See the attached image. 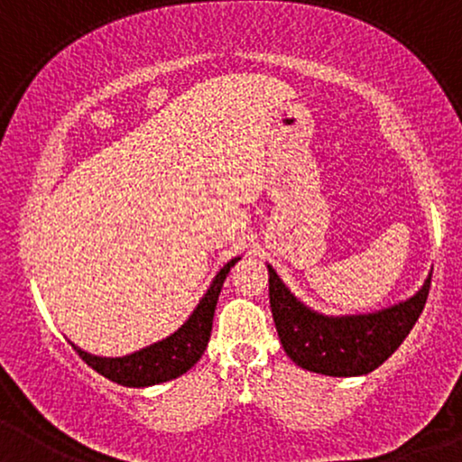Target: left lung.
I'll list each match as a JSON object with an SVG mask.
<instances>
[{
	"mask_svg": "<svg viewBox=\"0 0 462 462\" xmlns=\"http://www.w3.org/2000/svg\"><path fill=\"white\" fill-rule=\"evenodd\" d=\"M269 304L286 356L312 374L352 378L378 369L412 330L426 306L430 278L412 298L363 315H323L295 298L272 264Z\"/></svg>",
	"mask_w": 462,
	"mask_h": 462,
	"instance_id": "obj_1",
	"label": "left lung"
}]
</instances>
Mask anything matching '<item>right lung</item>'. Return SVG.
Segmentation results:
<instances>
[{"mask_svg":"<svg viewBox=\"0 0 462 462\" xmlns=\"http://www.w3.org/2000/svg\"><path fill=\"white\" fill-rule=\"evenodd\" d=\"M241 261V256L227 261L224 267L217 272V275L210 282L208 291L195 310L190 312L189 319L178 328L176 332L169 334L162 341L152 343V346L139 349V352L125 354V356H95V354L84 352L76 343L71 347L79 354V358L93 367L104 378L113 380V383L121 386H134V389H143V386H153L161 383H169L176 380L182 374H187L190 367L201 358L206 346H208L210 330H213V317L217 309V300H219L221 286H224L226 275L235 267V263Z\"/></svg>","mask_w":462,"mask_h":462,"instance_id":"add662e5","label":"right lung"}]
</instances>
